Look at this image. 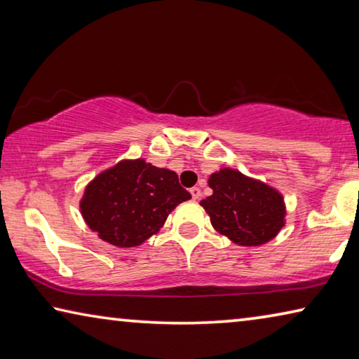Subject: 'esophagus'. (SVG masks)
<instances>
[{
	"label": "esophagus",
	"mask_w": 359,
	"mask_h": 359,
	"mask_svg": "<svg viewBox=\"0 0 359 359\" xmlns=\"http://www.w3.org/2000/svg\"><path fill=\"white\" fill-rule=\"evenodd\" d=\"M190 193H191V198L193 199H199V196H201V190H199L198 187L190 188Z\"/></svg>",
	"instance_id": "esophagus-1"
}]
</instances>
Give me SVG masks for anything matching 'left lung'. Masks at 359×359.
I'll return each instance as SVG.
<instances>
[{
    "mask_svg": "<svg viewBox=\"0 0 359 359\" xmlns=\"http://www.w3.org/2000/svg\"><path fill=\"white\" fill-rule=\"evenodd\" d=\"M214 190L201 204L218 233L234 244L257 247L274 239L285 224L282 194L236 169L223 168L209 177Z\"/></svg>",
    "mask_w": 359,
    "mask_h": 359,
    "instance_id": "left-lung-1",
    "label": "left lung"
}]
</instances>
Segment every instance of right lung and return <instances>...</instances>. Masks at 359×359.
<instances>
[{
	"mask_svg": "<svg viewBox=\"0 0 359 359\" xmlns=\"http://www.w3.org/2000/svg\"><path fill=\"white\" fill-rule=\"evenodd\" d=\"M191 194L169 169L123 160L90 182L81 199L88 228L117 247H136L160 231L168 215Z\"/></svg>",
	"mask_w": 359,
	"mask_h": 359,
	"instance_id": "add662e5",
	"label": "right lung"
}]
</instances>
